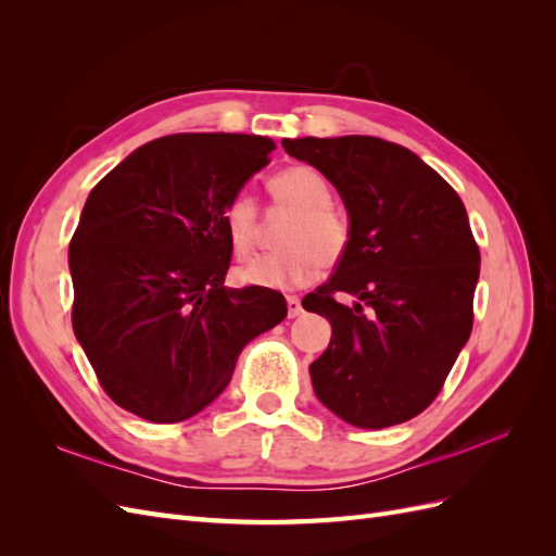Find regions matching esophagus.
Instances as JSON below:
<instances>
[{"mask_svg": "<svg viewBox=\"0 0 556 556\" xmlns=\"http://www.w3.org/2000/svg\"><path fill=\"white\" fill-rule=\"evenodd\" d=\"M301 313H304V308H301L299 296L290 294V296H288V315H290V317H296V315H301Z\"/></svg>", "mask_w": 556, "mask_h": 556, "instance_id": "obj_1", "label": "esophagus"}]
</instances>
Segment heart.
<instances>
[{"instance_id":"1","label":"heart","mask_w":556,"mask_h":556,"mask_svg":"<svg viewBox=\"0 0 556 556\" xmlns=\"http://www.w3.org/2000/svg\"><path fill=\"white\" fill-rule=\"evenodd\" d=\"M268 192L276 204L292 211L280 231V250L252 257L237 278L250 288L288 290L308 285L319 268L339 264L350 248L348 215L331 206V188L313 166L296 164L278 172L268 180ZM260 208L255 199L241 192L225 208L227 241L237 257H245L255 245Z\"/></svg>"}]
</instances>
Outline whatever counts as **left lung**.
Wrapping results in <instances>:
<instances>
[{"mask_svg":"<svg viewBox=\"0 0 556 556\" xmlns=\"http://www.w3.org/2000/svg\"><path fill=\"white\" fill-rule=\"evenodd\" d=\"M339 190L350 248L301 306L329 319L315 396L343 422H408L439 396L473 329L480 250L459 194L408 148L376 137L282 139ZM356 296L352 307L332 294Z\"/></svg>","mask_w":556,"mask_h":556,"instance_id":"left-lung-1","label":"left lung"}]
</instances>
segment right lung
Here are the masks:
<instances>
[{
	"label": "right lung",
	"instance_id": "right-lung-1",
	"mask_svg": "<svg viewBox=\"0 0 556 556\" xmlns=\"http://www.w3.org/2000/svg\"><path fill=\"white\" fill-rule=\"evenodd\" d=\"M274 148L255 134H172L92 188L70 243L72 325L121 408L157 425L197 415L288 315L276 290L225 285V208Z\"/></svg>",
	"mask_w": 556,
	"mask_h": 556
}]
</instances>
